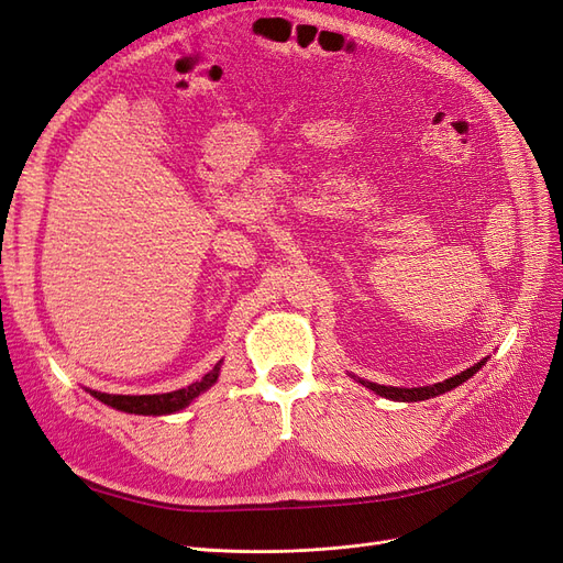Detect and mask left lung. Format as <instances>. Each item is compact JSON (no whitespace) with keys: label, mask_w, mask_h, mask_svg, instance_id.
Returning a JSON list of instances; mask_svg holds the SVG:
<instances>
[{"label":"left lung","mask_w":563,"mask_h":563,"mask_svg":"<svg viewBox=\"0 0 563 563\" xmlns=\"http://www.w3.org/2000/svg\"><path fill=\"white\" fill-rule=\"evenodd\" d=\"M486 364V360H482L479 364H474V366H470L467 371H463V373H457V376H453V378H449V380H444V383H434V385H430V387H387V385H378V383H366V380H360L364 387H368V389H373L376 391V395H380V397H385V399H395V401H422V399H430V397H439V395H444V391H449V389H453V387H457L460 383H465L467 378H472L476 371H479L482 366Z\"/></svg>","instance_id":"left-lung-1"}]
</instances>
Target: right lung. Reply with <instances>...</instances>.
Returning <instances> with one entry per match:
<instances>
[{"label": "right lung", "mask_w": 563, "mask_h": 563, "mask_svg": "<svg viewBox=\"0 0 563 563\" xmlns=\"http://www.w3.org/2000/svg\"><path fill=\"white\" fill-rule=\"evenodd\" d=\"M220 373V364H216L207 376L201 380L187 385L183 389L176 391H166V395H106V391H91V395L103 401L117 411L124 413H135V416H166V413H176L180 408H185L192 399H197L201 391H207L216 380Z\"/></svg>", "instance_id": "1"}]
</instances>
